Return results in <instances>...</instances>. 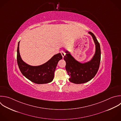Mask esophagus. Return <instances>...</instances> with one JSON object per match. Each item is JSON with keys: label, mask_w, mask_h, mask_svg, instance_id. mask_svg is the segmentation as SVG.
Segmentation results:
<instances>
[{"label": "esophagus", "mask_w": 121, "mask_h": 121, "mask_svg": "<svg viewBox=\"0 0 121 121\" xmlns=\"http://www.w3.org/2000/svg\"><path fill=\"white\" fill-rule=\"evenodd\" d=\"M60 52V53L61 54V55H62V57H64V56L65 55V54H66L65 52L64 51H61Z\"/></svg>", "instance_id": "esophagus-1"}]
</instances>
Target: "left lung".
I'll use <instances>...</instances> for the list:
<instances>
[{"label": "left lung", "mask_w": 121, "mask_h": 121, "mask_svg": "<svg viewBox=\"0 0 121 121\" xmlns=\"http://www.w3.org/2000/svg\"><path fill=\"white\" fill-rule=\"evenodd\" d=\"M95 44V53L93 59L89 62L81 63L74 59L70 54L66 51L64 60L66 61L65 68L69 76V80L75 84H82L92 79L97 73L101 60L100 44L95 35L89 32Z\"/></svg>", "instance_id": "8db88e82"}]
</instances>
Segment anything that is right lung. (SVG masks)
Instances as JSON below:
<instances>
[{"instance_id": "obj_1", "label": "right lung", "mask_w": 121, "mask_h": 121, "mask_svg": "<svg viewBox=\"0 0 121 121\" xmlns=\"http://www.w3.org/2000/svg\"><path fill=\"white\" fill-rule=\"evenodd\" d=\"M19 42L17 50V61L22 74L32 82L38 84H46L52 81L59 61L62 59L60 53L54 55L45 63L38 66H32L22 60L19 50Z\"/></svg>"}]
</instances>
